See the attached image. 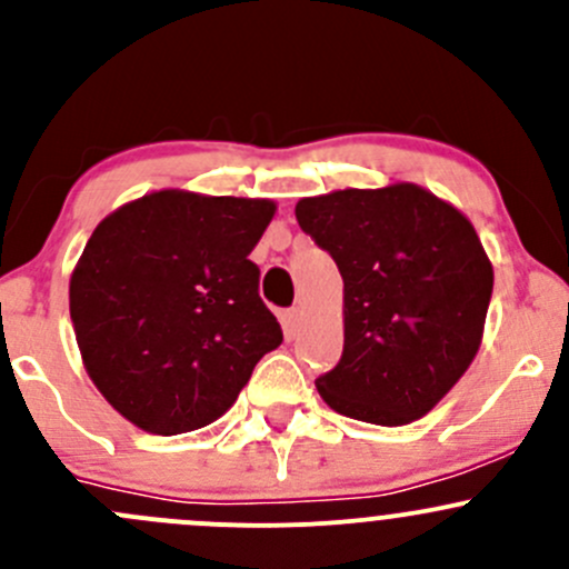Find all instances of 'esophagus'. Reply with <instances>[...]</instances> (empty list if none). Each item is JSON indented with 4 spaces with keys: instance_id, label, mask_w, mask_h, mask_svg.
Returning <instances> with one entry per match:
<instances>
[{
    "instance_id": "esophagus-1",
    "label": "esophagus",
    "mask_w": 569,
    "mask_h": 569,
    "mask_svg": "<svg viewBox=\"0 0 569 569\" xmlns=\"http://www.w3.org/2000/svg\"><path fill=\"white\" fill-rule=\"evenodd\" d=\"M297 325H300V308H289V311H286V330L295 332Z\"/></svg>"
}]
</instances>
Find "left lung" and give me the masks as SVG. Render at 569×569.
<instances>
[{
    "label": "left lung",
    "mask_w": 569,
    "mask_h": 569,
    "mask_svg": "<svg viewBox=\"0 0 569 569\" xmlns=\"http://www.w3.org/2000/svg\"><path fill=\"white\" fill-rule=\"evenodd\" d=\"M295 214L343 278V355L321 399L380 427L427 416L481 347L492 263L476 228L407 181L302 198Z\"/></svg>",
    "instance_id": "obj_1"
}]
</instances>
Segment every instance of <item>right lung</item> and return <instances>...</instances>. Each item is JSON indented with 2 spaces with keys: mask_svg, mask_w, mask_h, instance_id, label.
<instances>
[{
  "mask_svg": "<svg viewBox=\"0 0 569 569\" xmlns=\"http://www.w3.org/2000/svg\"><path fill=\"white\" fill-rule=\"evenodd\" d=\"M263 198L159 189L104 217L71 274V321L101 396L134 427L181 435L217 421L283 341L250 252Z\"/></svg>",
  "mask_w": 569,
  "mask_h": 569,
  "instance_id": "obj_1",
  "label": "right lung"
}]
</instances>
